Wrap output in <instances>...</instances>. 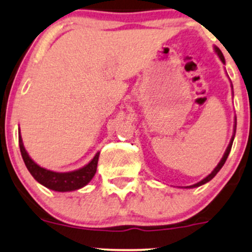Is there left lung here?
Segmentation results:
<instances>
[{
    "label": "left lung",
    "mask_w": 252,
    "mask_h": 252,
    "mask_svg": "<svg viewBox=\"0 0 252 252\" xmlns=\"http://www.w3.org/2000/svg\"><path fill=\"white\" fill-rule=\"evenodd\" d=\"M215 51H216L217 56H218L219 58H220V60H221V62L225 63V59H224V56H222L221 51L219 50L218 47H216V46H215ZM236 126H237V120H235V131H233V136H232V138H231L230 143H228V147H227V148H226V152L224 153V156H222V158H221L220 162H219L218 164H217V167H216L215 169L212 170V173H211V174L207 175L206 178H205V179H202L201 181H199L198 184H194V185H192V186H189V189H194V187H199V186H201V185L206 184V182H209L210 180H212V179L215 178V176L217 175V173H218L219 170L221 169V167L224 166L225 161H226L227 156H228V154H230V152H231V147H232V143H233V138H235V134H236Z\"/></svg>",
    "instance_id": "8db88e82"
}]
</instances>
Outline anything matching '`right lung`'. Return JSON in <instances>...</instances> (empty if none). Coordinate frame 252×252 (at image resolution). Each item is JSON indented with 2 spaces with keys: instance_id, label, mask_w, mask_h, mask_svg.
<instances>
[{
  "instance_id": "obj_1",
  "label": "right lung",
  "mask_w": 252,
  "mask_h": 252,
  "mask_svg": "<svg viewBox=\"0 0 252 252\" xmlns=\"http://www.w3.org/2000/svg\"><path fill=\"white\" fill-rule=\"evenodd\" d=\"M19 144L22 158H24L26 167L30 170L31 174L33 175V178L39 184H41L42 186L47 187V189L52 190H57V192H71V190L79 189L82 187L86 186L92 180L94 174H96L99 153H97L94 155V158L86 166H84L83 168L73 170V172L58 173L53 172V170L42 168V167H40L39 164L32 160L31 156L26 152L20 131Z\"/></svg>"
}]
</instances>
